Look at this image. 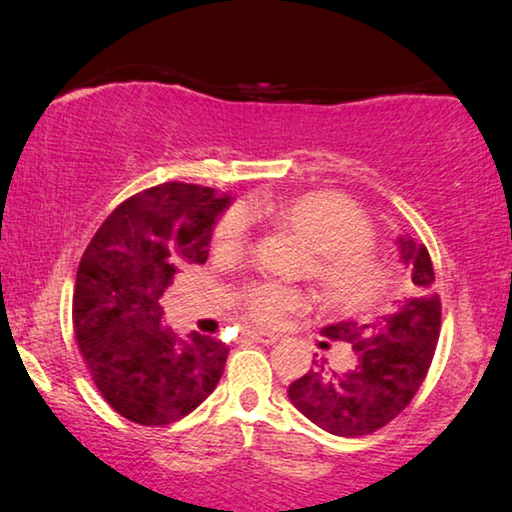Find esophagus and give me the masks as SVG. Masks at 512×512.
<instances>
[{
	"instance_id": "esophagus-1",
	"label": "esophagus",
	"mask_w": 512,
	"mask_h": 512,
	"mask_svg": "<svg viewBox=\"0 0 512 512\" xmlns=\"http://www.w3.org/2000/svg\"><path fill=\"white\" fill-rule=\"evenodd\" d=\"M247 338L256 340V342H263V345H275V342L279 340V335L268 333V331H247Z\"/></svg>"
}]
</instances>
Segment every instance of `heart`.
<instances>
[{
	"instance_id": "heart-1",
	"label": "heart",
	"mask_w": 512,
	"mask_h": 512,
	"mask_svg": "<svg viewBox=\"0 0 512 512\" xmlns=\"http://www.w3.org/2000/svg\"><path fill=\"white\" fill-rule=\"evenodd\" d=\"M277 226L296 235L314 251L312 279L328 303L340 307H366L382 296L389 284V272L373 256V226L354 202L340 195H300L277 207H263ZM249 235V216L233 209L216 228L221 249H242ZM305 296L284 286H261L247 298V310L254 319L272 324L284 314L300 310Z\"/></svg>"
}]
</instances>
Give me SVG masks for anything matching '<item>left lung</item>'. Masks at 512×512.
I'll use <instances>...</instances> for the list:
<instances>
[{
	"label": "left lung",
	"instance_id": "8db88e82",
	"mask_svg": "<svg viewBox=\"0 0 512 512\" xmlns=\"http://www.w3.org/2000/svg\"><path fill=\"white\" fill-rule=\"evenodd\" d=\"M398 251L410 282L396 310L373 321H338L321 331L347 342L356 366L333 370L326 359H317L310 373L289 387L291 403L333 436L356 438L382 429L408 408L429 373L440 335L433 263L424 244L410 235L398 237Z\"/></svg>",
	"mask_w": 512,
	"mask_h": 512
}]
</instances>
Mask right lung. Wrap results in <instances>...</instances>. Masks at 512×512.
Masks as SVG:
<instances>
[{
    "label": "right lung",
    "instance_id": "1",
    "mask_svg": "<svg viewBox=\"0 0 512 512\" xmlns=\"http://www.w3.org/2000/svg\"><path fill=\"white\" fill-rule=\"evenodd\" d=\"M230 195L160 184L107 216L83 251L74 286V333L95 387L118 415L165 426L193 412L223 375L228 347L163 326L160 296L181 265H202Z\"/></svg>",
    "mask_w": 512,
    "mask_h": 512
}]
</instances>
